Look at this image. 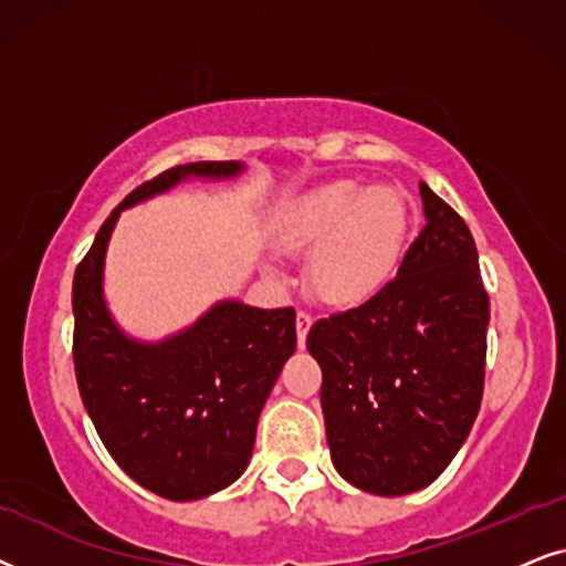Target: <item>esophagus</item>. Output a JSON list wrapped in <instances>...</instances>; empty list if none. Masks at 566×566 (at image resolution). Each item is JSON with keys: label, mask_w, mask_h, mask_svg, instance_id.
I'll list each match as a JSON object with an SVG mask.
<instances>
[{"label": "esophagus", "mask_w": 566, "mask_h": 566, "mask_svg": "<svg viewBox=\"0 0 566 566\" xmlns=\"http://www.w3.org/2000/svg\"><path fill=\"white\" fill-rule=\"evenodd\" d=\"M313 326V315L307 311H300L297 313V321H295V328H297V344L300 349H305V342H307V331Z\"/></svg>", "instance_id": "1"}]
</instances>
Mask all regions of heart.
Listing matches in <instances>:
<instances>
[{"label": "heart", "mask_w": 566, "mask_h": 566, "mask_svg": "<svg viewBox=\"0 0 566 566\" xmlns=\"http://www.w3.org/2000/svg\"><path fill=\"white\" fill-rule=\"evenodd\" d=\"M406 205L394 186L334 184L284 214L279 245L313 255V290L331 305H361L396 274L403 253Z\"/></svg>", "instance_id": "b5f03b06"}]
</instances>
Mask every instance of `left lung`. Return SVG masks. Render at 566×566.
I'll return each mask as SVG.
<instances>
[{
  "mask_svg": "<svg viewBox=\"0 0 566 566\" xmlns=\"http://www.w3.org/2000/svg\"><path fill=\"white\" fill-rule=\"evenodd\" d=\"M427 224L378 295L313 323L336 471L401 496L448 469L484 396L489 295L469 224L419 184Z\"/></svg>",
  "mask_w": 566,
  "mask_h": 566,
  "instance_id": "obj_1",
  "label": "left lung"
}]
</instances>
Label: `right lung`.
<instances>
[{"mask_svg": "<svg viewBox=\"0 0 566 566\" xmlns=\"http://www.w3.org/2000/svg\"><path fill=\"white\" fill-rule=\"evenodd\" d=\"M243 163H188L160 172L113 209L74 271V373L113 461L172 502L230 486L251 461L255 424L297 346L295 307L222 300L163 342H137L111 318L103 266L118 214L188 178H235Z\"/></svg>", "mask_w": 566, "mask_h": 566, "instance_id": "right-lung-1", "label": "right lung"}]
</instances>
